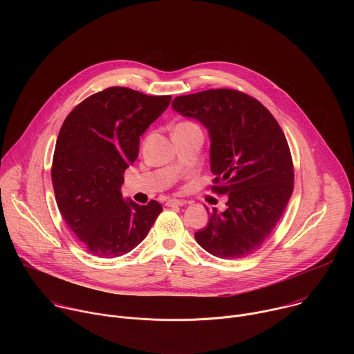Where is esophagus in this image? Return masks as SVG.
<instances>
[{
  "label": "esophagus",
  "instance_id": "esophagus-1",
  "mask_svg": "<svg viewBox=\"0 0 354 354\" xmlns=\"http://www.w3.org/2000/svg\"><path fill=\"white\" fill-rule=\"evenodd\" d=\"M165 205H167L168 207L183 206V205H186V201H185V200H178V198H168V200L165 201Z\"/></svg>",
  "mask_w": 354,
  "mask_h": 354
}]
</instances>
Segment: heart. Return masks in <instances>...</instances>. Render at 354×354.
Wrapping results in <instances>:
<instances>
[{"instance_id":"heart-1","label":"heart","mask_w":354,"mask_h":354,"mask_svg":"<svg viewBox=\"0 0 354 354\" xmlns=\"http://www.w3.org/2000/svg\"><path fill=\"white\" fill-rule=\"evenodd\" d=\"M186 124H193V123H189V122H185V123H180L179 126H186Z\"/></svg>"}]
</instances>
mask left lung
I'll list each match as a JSON object with an SVG mask.
<instances>
[{
  "label": "left lung",
  "instance_id": "obj_1",
  "mask_svg": "<svg viewBox=\"0 0 354 354\" xmlns=\"http://www.w3.org/2000/svg\"><path fill=\"white\" fill-rule=\"evenodd\" d=\"M172 108L209 130L212 190L228 196L225 212L213 209L207 227L194 232L197 243L223 259L250 255L272 234L294 187L281 127L258 99L235 89L176 96Z\"/></svg>",
  "mask_w": 354,
  "mask_h": 354
}]
</instances>
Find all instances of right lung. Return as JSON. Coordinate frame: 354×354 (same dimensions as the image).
I'll return each instance as SVG.
<instances>
[{
  "label": "right lung",
  "instance_id": "1",
  "mask_svg": "<svg viewBox=\"0 0 354 354\" xmlns=\"http://www.w3.org/2000/svg\"><path fill=\"white\" fill-rule=\"evenodd\" d=\"M171 104L124 86L96 92L66 118L56 142L52 180L59 210L75 236L97 258L134 249L162 212L151 200H123L124 171L138 157L140 136Z\"/></svg>",
  "mask_w": 354,
  "mask_h": 354
}]
</instances>
